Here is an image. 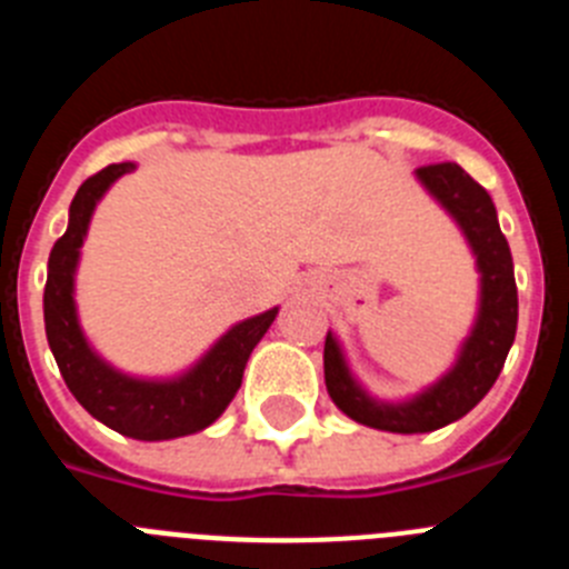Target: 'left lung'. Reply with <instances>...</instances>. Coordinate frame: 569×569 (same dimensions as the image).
Segmentation results:
<instances>
[{
  "label": "left lung",
  "mask_w": 569,
  "mask_h": 569,
  "mask_svg": "<svg viewBox=\"0 0 569 569\" xmlns=\"http://www.w3.org/2000/svg\"><path fill=\"white\" fill-rule=\"evenodd\" d=\"M421 188L459 224L479 270V310L470 333L461 341L453 367L433 385L405 401H381L367 393L345 359L336 333L325 339V385L341 413L387 433H430L459 421L487 396L519 325V293L512 276V256L490 193L456 162L427 164L416 170Z\"/></svg>",
  "instance_id": "8db88e82"
}]
</instances>
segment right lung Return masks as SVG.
<instances>
[{"label": "right lung", "instance_id": "right-lung-1", "mask_svg": "<svg viewBox=\"0 0 569 569\" xmlns=\"http://www.w3.org/2000/svg\"><path fill=\"white\" fill-rule=\"evenodd\" d=\"M133 162L108 164L77 190L68 213V230L53 244L44 284V333L59 373L79 405L97 421L139 441H168L199 433L228 410L241 387L253 347L268 333L279 308L239 321L202 359L170 379H142L116 370L93 350L77 313V268L93 210L119 176Z\"/></svg>", "mask_w": 569, "mask_h": 569}]
</instances>
